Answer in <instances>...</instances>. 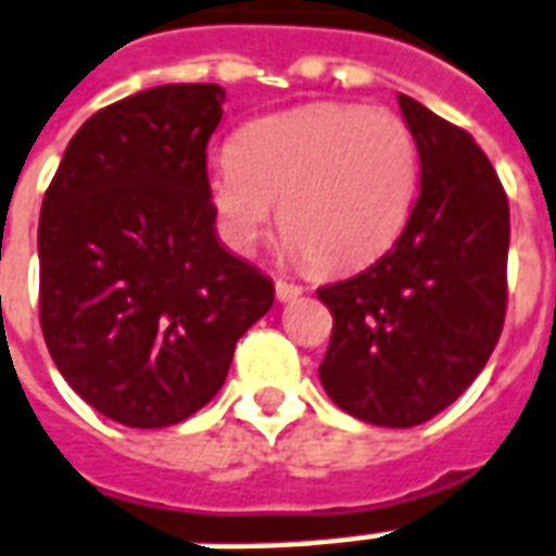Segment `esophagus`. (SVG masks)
I'll return each instance as SVG.
<instances>
[{"mask_svg":"<svg viewBox=\"0 0 556 556\" xmlns=\"http://www.w3.org/2000/svg\"><path fill=\"white\" fill-rule=\"evenodd\" d=\"M277 298L286 304V301H294V298H301V286H294V282H282V279H277Z\"/></svg>","mask_w":556,"mask_h":556,"instance_id":"34e87169","label":"esophagus"}]
</instances>
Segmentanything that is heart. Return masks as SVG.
Here are the masks:
<instances>
[{"instance_id": "b5f03b06", "label": "heart", "mask_w": 556, "mask_h": 556, "mask_svg": "<svg viewBox=\"0 0 556 556\" xmlns=\"http://www.w3.org/2000/svg\"><path fill=\"white\" fill-rule=\"evenodd\" d=\"M421 159L406 119L386 108L316 102L240 126L207 174L225 243L250 255L274 228L316 270H355L409 225Z\"/></svg>"}]
</instances>
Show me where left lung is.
<instances>
[{
  "label": "left lung",
  "instance_id": "1",
  "mask_svg": "<svg viewBox=\"0 0 556 556\" xmlns=\"http://www.w3.org/2000/svg\"><path fill=\"white\" fill-rule=\"evenodd\" d=\"M400 111L421 192L397 243L367 270L318 289L333 331L318 379L367 425L415 427L460 397L506 318L508 198L472 135L409 96Z\"/></svg>",
  "mask_w": 556,
  "mask_h": 556
}]
</instances>
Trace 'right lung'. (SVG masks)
Segmentation results:
<instances>
[{"instance_id":"obj_1","label":"right lung","mask_w":556,"mask_h":556,"mask_svg":"<svg viewBox=\"0 0 556 556\" xmlns=\"http://www.w3.org/2000/svg\"><path fill=\"white\" fill-rule=\"evenodd\" d=\"M225 89L168 84L77 129L41 204V331L62 379L126 427H170L223 388L274 282L225 250L207 141Z\"/></svg>"}]
</instances>
